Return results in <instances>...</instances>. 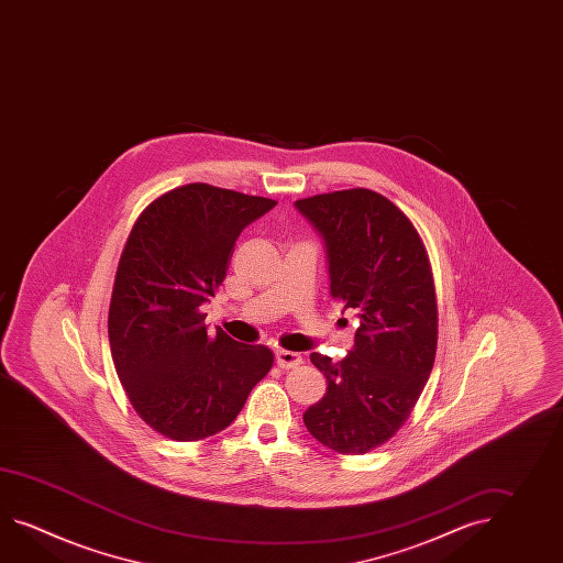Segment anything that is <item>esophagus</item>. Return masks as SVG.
<instances>
[{"mask_svg":"<svg viewBox=\"0 0 563 563\" xmlns=\"http://www.w3.org/2000/svg\"><path fill=\"white\" fill-rule=\"evenodd\" d=\"M275 355L276 365L283 367V369H290V367H297V365L302 363V357H300L299 353H295V351L278 350Z\"/></svg>","mask_w":563,"mask_h":563,"instance_id":"obj_1","label":"esophagus"}]
</instances>
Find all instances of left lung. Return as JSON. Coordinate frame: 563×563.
<instances>
[{
  "mask_svg": "<svg viewBox=\"0 0 563 563\" xmlns=\"http://www.w3.org/2000/svg\"><path fill=\"white\" fill-rule=\"evenodd\" d=\"M295 208L323 240L331 297L360 317L341 362L311 353L327 391L302 422L327 449L365 454L400 430L432 372V271L412 222L375 191H333Z\"/></svg>",
  "mask_w": 563,
  "mask_h": 563,
  "instance_id": "left-lung-1",
  "label": "left lung"
}]
</instances>
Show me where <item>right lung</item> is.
<instances>
[{
  "label": "right lung",
  "instance_id": "right-lung-1",
  "mask_svg": "<svg viewBox=\"0 0 563 563\" xmlns=\"http://www.w3.org/2000/svg\"><path fill=\"white\" fill-rule=\"evenodd\" d=\"M275 200L189 184L153 201L121 254L109 309L114 369L139 416L177 442L236 420L273 351L208 333L206 305L238 236Z\"/></svg>",
  "mask_w": 563,
  "mask_h": 563
}]
</instances>
